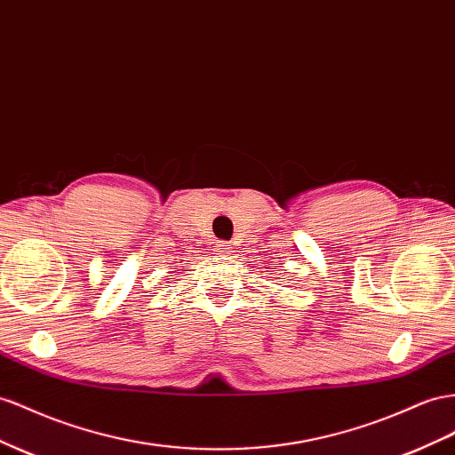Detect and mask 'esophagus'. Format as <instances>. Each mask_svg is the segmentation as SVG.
<instances>
[{"label": "esophagus", "mask_w": 455, "mask_h": 455, "mask_svg": "<svg viewBox=\"0 0 455 455\" xmlns=\"http://www.w3.org/2000/svg\"><path fill=\"white\" fill-rule=\"evenodd\" d=\"M231 252H233V244L231 243H222L216 249V254H220V256H229Z\"/></svg>", "instance_id": "esophagus-1"}]
</instances>
